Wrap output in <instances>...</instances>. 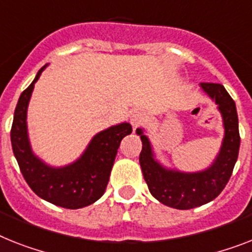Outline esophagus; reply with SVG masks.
Masks as SVG:
<instances>
[{
    "mask_svg": "<svg viewBox=\"0 0 252 252\" xmlns=\"http://www.w3.org/2000/svg\"><path fill=\"white\" fill-rule=\"evenodd\" d=\"M144 120H145L144 114L141 113V112H134V113L131 114L130 122L131 125H132L134 130H136V128H138L143 122H144Z\"/></svg>",
    "mask_w": 252,
    "mask_h": 252,
    "instance_id": "obj_1",
    "label": "esophagus"
}]
</instances>
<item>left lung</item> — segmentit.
<instances>
[{"instance_id": "8db88e82", "label": "left lung", "mask_w": 252, "mask_h": 252, "mask_svg": "<svg viewBox=\"0 0 252 252\" xmlns=\"http://www.w3.org/2000/svg\"><path fill=\"white\" fill-rule=\"evenodd\" d=\"M201 87L218 104L224 125L223 144L209 168L199 172H180L165 168L155 159L149 139L143 134V130H136L143 143L139 162L149 192L159 202L172 209H194L216 198L229 182L238 158L241 138L234 100L223 85L202 82Z\"/></svg>"}]
</instances>
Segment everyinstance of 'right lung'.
Returning <instances> with one entry per match:
<instances>
[{
    "mask_svg": "<svg viewBox=\"0 0 252 252\" xmlns=\"http://www.w3.org/2000/svg\"><path fill=\"white\" fill-rule=\"evenodd\" d=\"M46 65L23 91L16 104L11 126V145L27 184L37 196L64 209H81L100 198L109 182L114 158L122 139L132 132L127 122L100 131L90 141L84 155L64 167H51L33 155L27 131V108Z\"/></svg>",
    "mask_w": 252,
    "mask_h": 252,
    "instance_id": "right-lung-1",
    "label": "right lung"
}]
</instances>
